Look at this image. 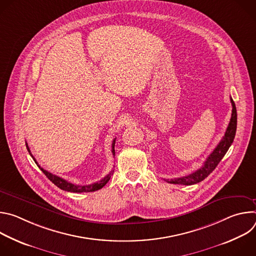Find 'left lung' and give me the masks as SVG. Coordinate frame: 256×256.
Segmentation results:
<instances>
[{
  "label": "left lung",
  "instance_id": "8db88e82",
  "mask_svg": "<svg viewBox=\"0 0 256 256\" xmlns=\"http://www.w3.org/2000/svg\"><path fill=\"white\" fill-rule=\"evenodd\" d=\"M231 103H232V116L231 120L229 122V126L226 130V132L221 140V142L218 144L216 147L214 149V151L210 154V156L206 158L204 161V165L194 171V173L184 176V177H179V178H174V179H165L169 184H184V186H192L198 184V182L202 181L204 178H206L218 166V164L220 163V161L223 159L227 151L229 150L230 146L232 144L235 134H236V128H237V110H236V106L232 98Z\"/></svg>",
  "mask_w": 256,
  "mask_h": 256
}]
</instances>
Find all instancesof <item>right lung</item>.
Returning a JSON list of instances; mask_svg holds the SVG:
<instances>
[{
  "mask_svg": "<svg viewBox=\"0 0 256 256\" xmlns=\"http://www.w3.org/2000/svg\"><path fill=\"white\" fill-rule=\"evenodd\" d=\"M114 144H116V138L114 140L112 146V155L116 154V152H114ZM26 148H27L29 154L31 155V157L33 158L34 162H35L36 164H38V162H36L35 158H34V157L32 156V154L30 153V150H29V147H28L27 142H26ZM38 166L40 168V170L46 175V177L52 182V184H54V186H56L58 188H60V190H62L70 192H91L98 190L102 188L107 184V182L109 181V179H110L112 174V172H110L109 174H107L104 178H102L100 181H97V182H95V184H89V186H77V184H70V182L66 181V179H64V178H62V177H60V176H56V175H54V174H52V173H50V172L44 170V169L42 168L38 164Z\"/></svg>",
  "mask_w": 256,
  "mask_h": 256,
  "instance_id": "1",
  "label": "right lung"
}]
</instances>
